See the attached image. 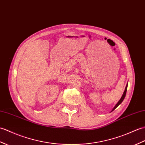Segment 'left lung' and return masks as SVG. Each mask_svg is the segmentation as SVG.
Returning <instances> with one entry per match:
<instances>
[{"mask_svg": "<svg viewBox=\"0 0 145 145\" xmlns=\"http://www.w3.org/2000/svg\"><path fill=\"white\" fill-rule=\"evenodd\" d=\"M127 86H128V85H127V86H126V87H125V91H124V92H123V95H122V97H121L120 98V99L119 101V102L117 103V104H116V105L115 106V107H114V109H112V110H114V109H116L117 107L119 106V104H120L121 103H122V102L123 101V99H124V98H125V95H126V92H127Z\"/></svg>", "mask_w": 145, "mask_h": 145, "instance_id": "1", "label": "left lung"}]
</instances>
